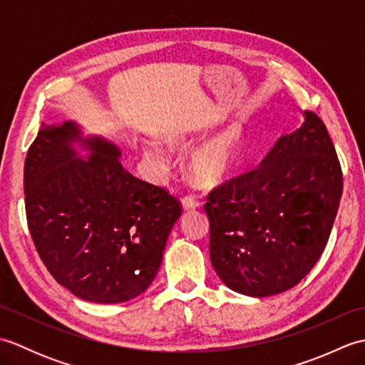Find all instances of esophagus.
Segmentation results:
<instances>
[{
    "mask_svg": "<svg viewBox=\"0 0 365 365\" xmlns=\"http://www.w3.org/2000/svg\"><path fill=\"white\" fill-rule=\"evenodd\" d=\"M199 205L200 204L192 196H188V197H183L182 199V207H183V210H187V212L196 210V208H199Z\"/></svg>",
    "mask_w": 365,
    "mask_h": 365,
    "instance_id": "34e87169",
    "label": "esophagus"
}]
</instances>
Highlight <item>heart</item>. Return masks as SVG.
Listing matches in <instances>:
<instances>
[{
    "label": "heart",
    "mask_w": 365,
    "mask_h": 365,
    "mask_svg": "<svg viewBox=\"0 0 365 365\" xmlns=\"http://www.w3.org/2000/svg\"><path fill=\"white\" fill-rule=\"evenodd\" d=\"M175 143L188 144L190 141L187 138H177ZM144 155L153 161H165V152L157 144L147 145ZM242 157L243 128L238 123H230L191 153L188 160V175L199 187H216L235 173Z\"/></svg>",
    "instance_id": "b5f03b06"
}]
</instances>
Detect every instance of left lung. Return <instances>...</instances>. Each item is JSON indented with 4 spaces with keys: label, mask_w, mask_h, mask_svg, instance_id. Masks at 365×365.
I'll list each match as a JSON object with an SVG mask.
<instances>
[{
    "label": "left lung",
    "mask_w": 365,
    "mask_h": 365,
    "mask_svg": "<svg viewBox=\"0 0 365 365\" xmlns=\"http://www.w3.org/2000/svg\"><path fill=\"white\" fill-rule=\"evenodd\" d=\"M279 136L260 166L208 195L210 259L230 290L265 298L297 285L328 243L342 169L319 115Z\"/></svg>",
    "instance_id": "1"
}]
</instances>
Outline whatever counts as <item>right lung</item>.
<instances>
[{
	"mask_svg": "<svg viewBox=\"0 0 365 365\" xmlns=\"http://www.w3.org/2000/svg\"><path fill=\"white\" fill-rule=\"evenodd\" d=\"M120 157L114 143L66 120L42 123L25 160L36 250L61 285L97 304L133 299L152 284L182 215L175 197L130 174Z\"/></svg>",
	"mask_w": 365,
	"mask_h": 365,
	"instance_id": "1",
	"label": "right lung"
}]
</instances>
